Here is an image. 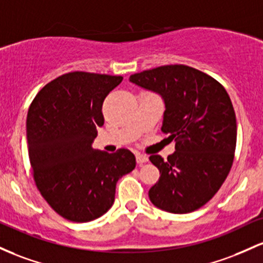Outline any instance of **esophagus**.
<instances>
[{"label": "esophagus", "mask_w": 263, "mask_h": 263, "mask_svg": "<svg viewBox=\"0 0 263 263\" xmlns=\"http://www.w3.org/2000/svg\"><path fill=\"white\" fill-rule=\"evenodd\" d=\"M149 160V158H147V155H144V154H137V163L138 164H144L146 163V161Z\"/></svg>", "instance_id": "esophagus-1"}]
</instances>
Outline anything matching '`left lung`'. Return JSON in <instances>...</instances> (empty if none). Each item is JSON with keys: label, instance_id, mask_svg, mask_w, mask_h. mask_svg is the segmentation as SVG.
Here are the masks:
<instances>
[{"label": "left lung", "instance_id": "8db88e82", "mask_svg": "<svg viewBox=\"0 0 263 263\" xmlns=\"http://www.w3.org/2000/svg\"><path fill=\"white\" fill-rule=\"evenodd\" d=\"M129 79L163 97L161 132L176 141L167 160L149 158L160 171L150 201L171 214L197 210L219 191L234 163L237 124L229 94L211 76L184 64L143 70Z\"/></svg>", "mask_w": 263, "mask_h": 263}]
</instances>
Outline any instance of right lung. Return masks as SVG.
<instances>
[{
    "instance_id": "add662e5",
    "label": "right lung",
    "mask_w": 263,
    "mask_h": 263,
    "mask_svg": "<svg viewBox=\"0 0 263 263\" xmlns=\"http://www.w3.org/2000/svg\"><path fill=\"white\" fill-rule=\"evenodd\" d=\"M122 76L70 72L49 82L27 114L29 163L41 195L64 219L88 222L111 208L117 181L135 167L130 150L92 147L103 102Z\"/></svg>"
}]
</instances>
